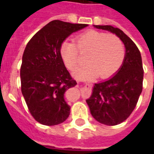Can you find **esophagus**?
<instances>
[{
	"label": "esophagus",
	"instance_id": "obj_1",
	"mask_svg": "<svg viewBox=\"0 0 154 154\" xmlns=\"http://www.w3.org/2000/svg\"><path fill=\"white\" fill-rule=\"evenodd\" d=\"M84 88H85V89H89V88H90V86H89V84H86V85L84 86Z\"/></svg>",
	"mask_w": 154,
	"mask_h": 154
}]
</instances>
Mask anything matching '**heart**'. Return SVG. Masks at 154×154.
Here are the masks:
<instances>
[{
	"mask_svg": "<svg viewBox=\"0 0 154 154\" xmlns=\"http://www.w3.org/2000/svg\"><path fill=\"white\" fill-rule=\"evenodd\" d=\"M80 54L87 55L86 63L89 65L74 72V76L86 80L98 75L104 79L113 75L121 68L125 51L121 39L114 34L90 30L77 36L74 43L65 41L61 45L62 59L71 71H75L81 66Z\"/></svg>",
	"mask_w": 154,
	"mask_h": 154,
	"instance_id": "b5f03b06",
	"label": "heart"
}]
</instances>
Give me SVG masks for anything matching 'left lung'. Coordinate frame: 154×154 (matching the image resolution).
<instances>
[{
	"instance_id": "8db88e82",
	"label": "left lung",
	"mask_w": 154,
	"mask_h": 154,
	"mask_svg": "<svg viewBox=\"0 0 154 154\" xmlns=\"http://www.w3.org/2000/svg\"><path fill=\"white\" fill-rule=\"evenodd\" d=\"M115 33L125 45L126 53L118 72L109 80L93 86L86 99L92 116L100 123L114 126L125 121L136 106L142 92L143 74L139 49L125 33L111 26H94Z\"/></svg>"
}]
</instances>
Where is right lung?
<instances>
[{
    "instance_id": "1",
    "label": "right lung",
    "mask_w": 154,
    "mask_h": 154,
    "mask_svg": "<svg viewBox=\"0 0 154 154\" xmlns=\"http://www.w3.org/2000/svg\"><path fill=\"white\" fill-rule=\"evenodd\" d=\"M86 26L53 20L26 45L20 67L21 92L33 118L43 125L60 124L70 114L64 93L77 83L63 63L60 47L70 34Z\"/></svg>"
}]
</instances>
